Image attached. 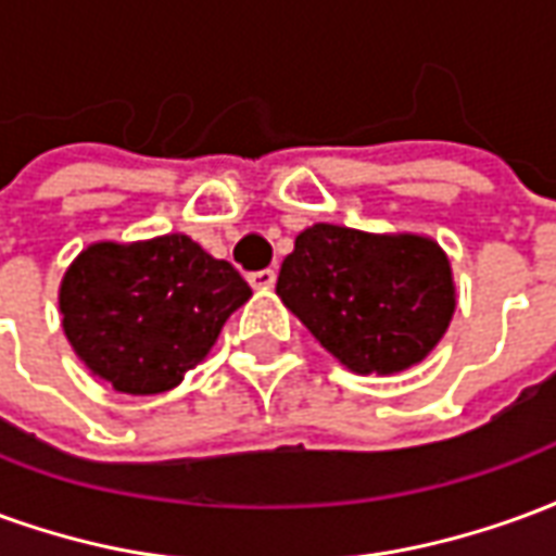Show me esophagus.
I'll return each mask as SVG.
<instances>
[{
  "instance_id": "esophagus-1",
  "label": "esophagus",
  "mask_w": 556,
  "mask_h": 556,
  "mask_svg": "<svg viewBox=\"0 0 556 556\" xmlns=\"http://www.w3.org/2000/svg\"><path fill=\"white\" fill-rule=\"evenodd\" d=\"M274 282H277V274H274V270H255V274H250V286H253L255 291L274 289Z\"/></svg>"
}]
</instances>
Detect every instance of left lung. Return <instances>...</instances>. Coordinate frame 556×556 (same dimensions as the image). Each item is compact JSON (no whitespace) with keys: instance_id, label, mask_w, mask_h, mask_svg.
<instances>
[{"instance_id":"1","label":"left lung","mask_w":556,"mask_h":556,"mask_svg":"<svg viewBox=\"0 0 556 556\" xmlns=\"http://www.w3.org/2000/svg\"><path fill=\"white\" fill-rule=\"evenodd\" d=\"M279 301L357 375H396L429 357L455 313L453 265L414 231L315 223L294 238Z\"/></svg>"}]
</instances>
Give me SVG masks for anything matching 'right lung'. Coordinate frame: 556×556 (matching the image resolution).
I'll return each mask as SVG.
<instances>
[{
  "label": "right lung",
  "instance_id": "right-lung-1",
  "mask_svg": "<svg viewBox=\"0 0 556 556\" xmlns=\"http://www.w3.org/2000/svg\"><path fill=\"white\" fill-rule=\"evenodd\" d=\"M253 298L243 277L181 231L148 241H94L67 265L59 313L71 349L94 378L127 396L184 381L219 330Z\"/></svg>",
  "mask_w": 556,
  "mask_h": 556
}]
</instances>
